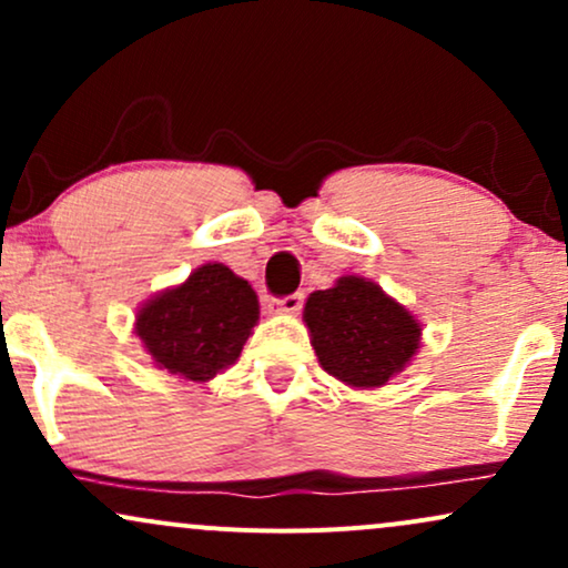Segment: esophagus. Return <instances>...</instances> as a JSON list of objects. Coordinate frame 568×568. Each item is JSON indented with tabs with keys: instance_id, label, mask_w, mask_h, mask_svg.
Returning <instances> with one entry per match:
<instances>
[{
	"instance_id": "34e87169",
	"label": "esophagus",
	"mask_w": 568,
	"mask_h": 568,
	"mask_svg": "<svg viewBox=\"0 0 568 568\" xmlns=\"http://www.w3.org/2000/svg\"><path fill=\"white\" fill-rule=\"evenodd\" d=\"M302 306H304V293H291V296H283L275 302V310L283 312V315H298Z\"/></svg>"
}]
</instances>
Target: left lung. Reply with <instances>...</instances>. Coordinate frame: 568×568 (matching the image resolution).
Segmentation results:
<instances>
[{
  "instance_id": "obj_1",
  "label": "left lung",
  "mask_w": 568,
  "mask_h": 568,
  "mask_svg": "<svg viewBox=\"0 0 568 568\" xmlns=\"http://www.w3.org/2000/svg\"><path fill=\"white\" fill-rule=\"evenodd\" d=\"M304 321L321 366L349 387H382L419 349L422 328L408 310L363 277H342L306 298Z\"/></svg>"
}]
</instances>
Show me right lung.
I'll return each instance as SVG.
<instances>
[{
    "instance_id": "add662e5",
    "label": "right lung",
    "mask_w": 568,
    "mask_h": 568,
    "mask_svg": "<svg viewBox=\"0 0 568 568\" xmlns=\"http://www.w3.org/2000/svg\"><path fill=\"white\" fill-rule=\"evenodd\" d=\"M256 321L258 298L247 280L224 264H205L143 304L135 334L168 374L207 382L237 361Z\"/></svg>"
}]
</instances>
